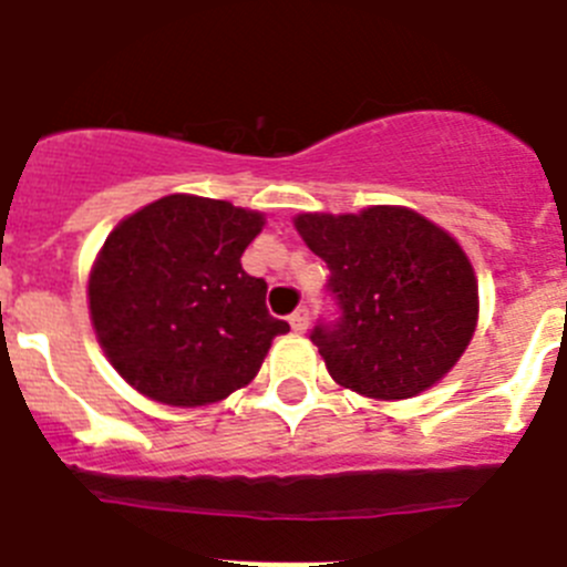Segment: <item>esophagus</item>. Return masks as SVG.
Listing matches in <instances>:
<instances>
[{
	"instance_id": "obj_1",
	"label": "esophagus",
	"mask_w": 567,
	"mask_h": 567,
	"mask_svg": "<svg viewBox=\"0 0 567 567\" xmlns=\"http://www.w3.org/2000/svg\"><path fill=\"white\" fill-rule=\"evenodd\" d=\"M289 323H292L295 332H307L309 327V309L307 307H298L292 315H289Z\"/></svg>"
}]
</instances>
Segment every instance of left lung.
Masks as SVG:
<instances>
[{
    "instance_id": "8db88e82",
    "label": "left lung",
    "mask_w": 567,
    "mask_h": 567,
    "mask_svg": "<svg viewBox=\"0 0 567 567\" xmlns=\"http://www.w3.org/2000/svg\"><path fill=\"white\" fill-rule=\"evenodd\" d=\"M295 229L329 267L334 323L312 332L338 385L405 400L452 372L474 338L480 295L457 240L409 207L303 213Z\"/></svg>"
}]
</instances>
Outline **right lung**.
<instances>
[{
    "label": "right lung",
    "mask_w": 567,
    "mask_h": 567,
    "mask_svg": "<svg viewBox=\"0 0 567 567\" xmlns=\"http://www.w3.org/2000/svg\"><path fill=\"white\" fill-rule=\"evenodd\" d=\"M264 224L255 209L175 193L107 235L90 269V320L135 392L193 409L252 383L289 332L269 315L267 280L240 267Z\"/></svg>",
    "instance_id": "obj_1"
}]
</instances>
